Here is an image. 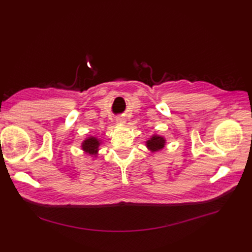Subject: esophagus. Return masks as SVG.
<instances>
[{"label":"esophagus","instance_id":"esophagus-1","mask_svg":"<svg viewBox=\"0 0 252 252\" xmlns=\"http://www.w3.org/2000/svg\"><path fill=\"white\" fill-rule=\"evenodd\" d=\"M117 123L118 124H124L125 123V119L124 118H118L117 119Z\"/></svg>","mask_w":252,"mask_h":252}]
</instances>
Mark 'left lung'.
<instances>
[{"instance_id": "obj_1", "label": "left lung", "mask_w": 252, "mask_h": 252, "mask_svg": "<svg viewBox=\"0 0 252 252\" xmlns=\"http://www.w3.org/2000/svg\"><path fill=\"white\" fill-rule=\"evenodd\" d=\"M165 145V140L162 136L158 135H154L150 140L147 141V147L151 150V151H158L161 150Z\"/></svg>"}]
</instances>
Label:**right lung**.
Listing matches in <instances>:
<instances>
[{"mask_svg":"<svg viewBox=\"0 0 252 252\" xmlns=\"http://www.w3.org/2000/svg\"><path fill=\"white\" fill-rule=\"evenodd\" d=\"M98 145H100V143H98L97 139L89 138L84 141L82 147H83V150L85 152H88L89 155H96Z\"/></svg>","mask_w":252,"mask_h":252,"instance_id":"add662e5","label":"right lung"}]
</instances>
